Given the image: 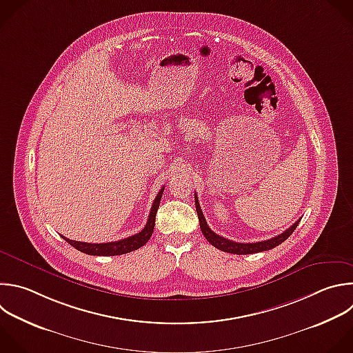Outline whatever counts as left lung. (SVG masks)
Returning <instances> with one entry per match:
<instances>
[{
  "instance_id": "obj_1",
  "label": "left lung",
  "mask_w": 353,
  "mask_h": 353,
  "mask_svg": "<svg viewBox=\"0 0 353 353\" xmlns=\"http://www.w3.org/2000/svg\"><path fill=\"white\" fill-rule=\"evenodd\" d=\"M195 208H196V213H198V219H199V225L202 230V234L205 236V239L217 250L223 251V252H228V254H236V255H250V254H256V252H263V251H269L273 250L274 247L280 245L281 243H284L291 234L294 232V230L296 228V225L299 224V220H296L290 228H287L284 232L279 234V236L266 240V241H259V243H248V244H243V243H236V241H230L224 237H220L219 234H216L214 231H212L202 214L199 202H198V196L195 195Z\"/></svg>"
}]
</instances>
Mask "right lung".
<instances>
[{"label": "right lung", "instance_id": "obj_1", "mask_svg": "<svg viewBox=\"0 0 353 353\" xmlns=\"http://www.w3.org/2000/svg\"><path fill=\"white\" fill-rule=\"evenodd\" d=\"M165 187L158 192L157 198L154 199L150 216H148V221L145 224V227L134 234L132 237L119 240V241H113V243H102V244H91V243H80V241H73L69 240L66 237L62 236L63 240H66L72 247H74L77 251L87 254V255H92V256H116V255H123L132 251H136L139 248H141L143 245H145L148 243V240L151 239L152 232H154V227H155V216L161 203V198L163 194Z\"/></svg>", "mask_w": 353, "mask_h": 353}]
</instances>
